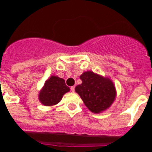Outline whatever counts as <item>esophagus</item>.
<instances>
[{
  "label": "esophagus",
  "instance_id": "esophagus-1",
  "mask_svg": "<svg viewBox=\"0 0 152 152\" xmlns=\"http://www.w3.org/2000/svg\"><path fill=\"white\" fill-rule=\"evenodd\" d=\"M71 91H72V92H75V86H72V87H71Z\"/></svg>",
  "mask_w": 152,
  "mask_h": 152
}]
</instances>
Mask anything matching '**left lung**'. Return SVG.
I'll return each mask as SVG.
<instances>
[{
	"mask_svg": "<svg viewBox=\"0 0 152 152\" xmlns=\"http://www.w3.org/2000/svg\"><path fill=\"white\" fill-rule=\"evenodd\" d=\"M80 79L82 84L75 88V91L91 112L98 113L110 107L116 97V89L110 79L92 72H84Z\"/></svg>",
	"mask_w": 152,
	"mask_h": 152,
	"instance_id": "8db88e82",
	"label": "left lung"
}]
</instances>
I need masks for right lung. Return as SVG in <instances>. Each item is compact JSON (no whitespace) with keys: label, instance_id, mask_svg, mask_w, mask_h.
<instances>
[{"label":"right lung","instance_id":"1","mask_svg":"<svg viewBox=\"0 0 152 152\" xmlns=\"http://www.w3.org/2000/svg\"><path fill=\"white\" fill-rule=\"evenodd\" d=\"M70 88L65 84L64 79L52 76L45 83L40 91L39 99L43 105L53 106L59 103L63 95L68 92Z\"/></svg>","mask_w":152,"mask_h":152}]
</instances>
